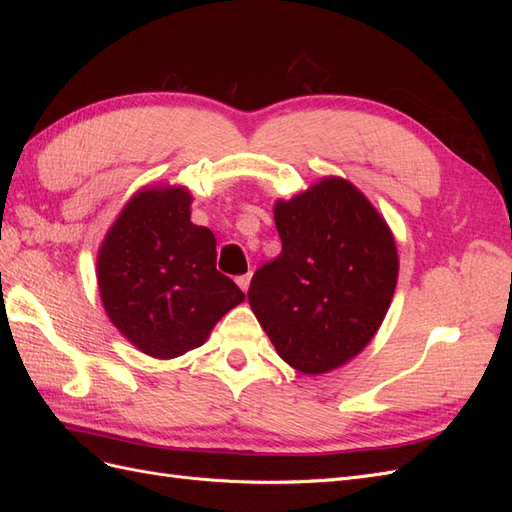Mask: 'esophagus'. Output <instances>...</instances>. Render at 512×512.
Masks as SVG:
<instances>
[{
    "mask_svg": "<svg viewBox=\"0 0 512 512\" xmlns=\"http://www.w3.org/2000/svg\"><path fill=\"white\" fill-rule=\"evenodd\" d=\"M237 284H239V288H241L243 292H247V288H250V273H247V275H239V277H237Z\"/></svg>",
    "mask_w": 512,
    "mask_h": 512,
    "instance_id": "obj_1",
    "label": "esophagus"
}]
</instances>
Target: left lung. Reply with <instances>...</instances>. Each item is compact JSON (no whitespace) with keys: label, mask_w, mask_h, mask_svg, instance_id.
<instances>
[{"label":"left lung","mask_w":512,"mask_h":512,"mask_svg":"<svg viewBox=\"0 0 512 512\" xmlns=\"http://www.w3.org/2000/svg\"><path fill=\"white\" fill-rule=\"evenodd\" d=\"M282 254L247 301L277 354L303 374L331 371L376 335L397 284L389 226L352 183L327 177L275 205Z\"/></svg>","instance_id":"left-lung-1"}]
</instances>
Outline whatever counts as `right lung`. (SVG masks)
Segmentation results:
<instances>
[{
    "mask_svg": "<svg viewBox=\"0 0 512 512\" xmlns=\"http://www.w3.org/2000/svg\"><path fill=\"white\" fill-rule=\"evenodd\" d=\"M190 203L183 188L138 192L98 254L108 318L156 359H175L203 346L213 324L245 299L215 269V237L190 222Z\"/></svg>",
    "mask_w": 512,
    "mask_h": 512,
    "instance_id": "add662e5",
    "label": "right lung"
}]
</instances>
